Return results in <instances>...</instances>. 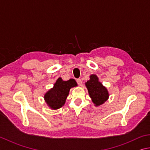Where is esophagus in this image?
<instances>
[{"label":"esophagus","instance_id":"34e87169","mask_svg":"<svg viewBox=\"0 0 150 150\" xmlns=\"http://www.w3.org/2000/svg\"><path fill=\"white\" fill-rule=\"evenodd\" d=\"M77 83L79 86H81V84H82V81H81V79H77Z\"/></svg>","mask_w":150,"mask_h":150}]
</instances>
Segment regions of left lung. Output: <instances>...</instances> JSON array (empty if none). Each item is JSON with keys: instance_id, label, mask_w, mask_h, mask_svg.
<instances>
[{"instance_id": "1", "label": "left lung", "mask_w": 150, "mask_h": 150, "mask_svg": "<svg viewBox=\"0 0 150 150\" xmlns=\"http://www.w3.org/2000/svg\"><path fill=\"white\" fill-rule=\"evenodd\" d=\"M85 85L95 106H99L107 101L110 96L108 90L100 82L96 75L90 76V80L85 83Z\"/></svg>"}]
</instances>
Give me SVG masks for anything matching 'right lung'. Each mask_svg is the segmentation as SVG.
Listing matches in <instances>:
<instances>
[{
  "label": "right lung",
  "instance_id": "right-lung-1",
  "mask_svg": "<svg viewBox=\"0 0 150 150\" xmlns=\"http://www.w3.org/2000/svg\"><path fill=\"white\" fill-rule=\"evenodd\" d=\"M77 86V83L73 79L63 81L59 77L54 84L53 88L49 90L45 94V102L51 109L58 110L65 104L70 89Z\"/></svg>",
  "mask_w": 150,
  "mask_h": 150
}]
</instances>
